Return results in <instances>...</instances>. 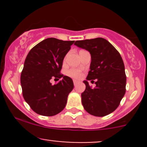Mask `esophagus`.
<instances>
[{"label":"esophagus","mask_w":147,"mask_h":147,"mask_svg":"<svg viewBox=\"0 0 147 147\" xmlns=\"http://www.w3.org/2000/svg\"><path fill=\"white\" fill-rule=\"evenodd\" d=\"M73 83H74V85L76 86V85H77V84L79 83V81H77V80H75V79H74V80H73Z\"/></svg>","instance_id":"obj_1"}]
</instances>
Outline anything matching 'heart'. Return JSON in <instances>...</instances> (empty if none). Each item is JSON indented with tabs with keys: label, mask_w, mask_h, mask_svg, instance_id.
Segmentation results:
<instances>
[{
	"label": "heart",
	"mask_w": 147,
	"mask_h": 147,
	"mask_svg": "<svg viewBox=\"0 0 147 147\" xmlns=\"http://www.w3.org/2000/svg\"><path fill=\"white\" fill-rule=\"evenodd\" d=\"M68 75L73 78H79L81 76V71L77 69H71L68 71Z\"/></svg>",
	"instance_id": "1"
}]
</instances>
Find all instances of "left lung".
<instances>
[{
	"mask_svg": "<svg viewBox=\"0 0 147 147\" xmlns=\"http://www.w3.org/2000/svg\"><path fill=\"white\" fill-rule=\"evenodd\" d=\"M75 45L90 52L91 62L82 102L88 113L103 117L119 105L126 92V77L122 57L113 45L103 38L75 41ZM96 80L92 89L87 81Z\"/></svg>",
	"mask_w": 147,
	"mask_h": 147,
	"instance_id": "1",
	"label": "left lung"
}]
</instances>
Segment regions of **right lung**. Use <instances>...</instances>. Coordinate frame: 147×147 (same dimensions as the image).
<instances>
[{
    "instance_id": "obj_1",
    "label": "right lung",
    "mask_w": 147,
    "mask_h": 147,
    "mask_svg": "<svg viewBox=\"0 0 147 147\" xmlns=\"http://www.w3.org/2000/svg\"><path fill=\"white\" fill-rule=\"evenodd\" d=\"M74 41L48 38L35 45L27 55L21 75L25 101L43 116H53L63 110L74 88L72 79L60 74L63 61ZM53 77L62 78L52 85Z\"/></svg>"
}]
</instances>
